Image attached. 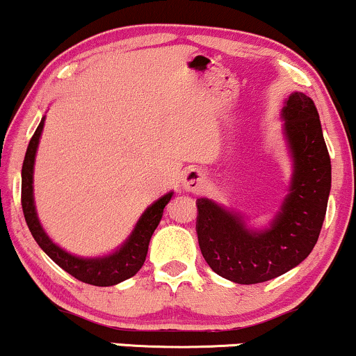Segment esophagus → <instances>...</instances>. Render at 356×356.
Returning a JSON list of instances; mask_svg holds the SVG:
<instances>
[{
	"label": "esophagus",
	"mask_w": 356,
	"mask_h": 356,
	"mask_svg": "<svg viewBox=\"0 0 356 356\" xmlns=\"http://www.w3.org/2000/svg\"><path fill=\"white\" fill-rule=\"evenodd\" d=\"M204 174L199 169H189L182 177V187L187 192H200L204 189Z\"/></svg>",
	"instance_id": "obj_1"
}]
</instances>
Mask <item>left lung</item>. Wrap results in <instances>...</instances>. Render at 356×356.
Listing matches in <instances>:
<instances>
[{"instance_id": "8db88e82", "label": "left lung", "mask_w": 356, "mask_h": 356, "mask_svg": "<svg viewBox=\"0 0 356 356\" xmlns=\"http://www.w3.org/2000/svg\"><path fill=\"white\" fill-rule=\"evenodd\" d=\"M280 118L292 175L270 224L255 229L241 212L207 197L197 199L200 252L217 275L235 284H260L292 270L310 255L322 230L332 164L318 113L310 97L295 91Z\"/></svg>"}]
</instances>
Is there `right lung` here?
Instances as JSON below:
<instances>
[{
	"label": "right lung",
	"instance_id": "obj_1",
	"mask_svg": "<svg viewBox=\"0 0 356 356\" xmlns=\"http://www.w3.org/2000/svg\"><path fill=\"white\" fill-rule=\"evenodd\" d=\"M44 121L46 115H42L40 126H38L36 132L29 140L23 162V170H21V205H23L24 219H26L29 232H31L34 241L38 242V245L42 248V252L53 262L58 264L63 270H66L78 280L96 286L121 284L127 278L134 277L144 265L149 242H151L154 230L157 229L162 219L164 207L172 199L174 191L167 192V194L159 197L156 202L149 205L143 212V216L139 217V220L136 222L129 237L111 254L99 257H81L64 250L63 247L53 242V238L42 229L40 217H38L36 204H34V162H36L38 145H40Z\"/></svg>",
	"mask_w": 356,
	"mask_h": 356
}]
</instances>
